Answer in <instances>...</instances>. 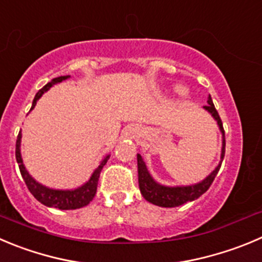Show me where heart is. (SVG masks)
I'll return each mask as SVG.
<instances>
[{
	"mask_svg": "<svg viewBox=\"0 0 262 262\" xmlns=\"http://www.w3.org/2000/svg\"><path fill=\"white\" fill-rule=\"evenodd\" d=\"M179 91H183V90H181V89H179Z\"/></svg>",
	"mask_w": 262,
	"mask_h": 262,
	"instance_id": "heart-1",
	"label": "heart"
}]
</instances>
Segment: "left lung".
Masks as SVG:
<instances>
[{"mask_svg": "<svg viewBox=\"0 0 262 262\" xmlns=\"http://www.w3.org/2000/svg\"><path fill=\"white\" fill-rule=\"evenodd\" d=\"M206 111L210 112L212 114L213 118L217 121L219 127H220L221 133H223V150H221V162H223L224 156H225V131H224L223 122H221L220 116H219L217 111H216L215 105H213V101L211 99V96L208 98V104L203 106ZM221 162L217 167L215 168L212 173H211L208 178L204 179L202 183L195 184V185L191 186H163L157 184L156 181L151 179V176L149 175L148 170H146V166L144 163L143 158H141L140 154H138V171H139V188H140L141 194H143L144 198L146 199L150 203L159 206V207H178L181 204L186 203V202H191L194 199L199 198L202 194H204L208 190V188L211 186V184L215 180L216 175H217L219 170L221 167Z\"/></svg>", "mask_w": 262, "mask_h": 262, "instance_id": "1", "label": "left lung"}]
</instances>
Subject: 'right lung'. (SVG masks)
<instances>
[{
    "mask_svg": "<svg viewBox=\"0 0 262 262\" xmlns=\"http://www.w3.org/2000/svg\"><path fill=\"white\" fill-rule=\"evenodd\" d=\"M69 76H61L58 78H54L49 82L47 84H45L41 90L36 94L34 96L33 104H32V109L36 105L37 100L42 96L43 92H46L50 87L54 86L55 83H59V82L64 81V79L68 78ZM20 139L21 134L19 133L16 139V148H15V157H16V162L19 164V170H20L21 178H23L24 183H26L27 188L29 189L32 194H33L34 198L38 202H41L42 204L47 206V207H54L59 208V210H77V208H81L87 206L90 202L92 201V198L95 196L96 189H98V183L99 178H100V172L103 170V167L105 166L106 161L109 159V156H106L105 158L101 161L100 166L95 170V172L92 173L91 179L87 181L84 185H82L81 188L74 189V190H54V189H49L46 186L41 185V184L37 183L28 172H27L26 167H24L23 161H21L20 156Z\"/></svg>",
    "mask_w": 262,
    "mask_h": 262,
    "instance_id": "obj_1",
    "label": "right lung"
}]
</instances>
